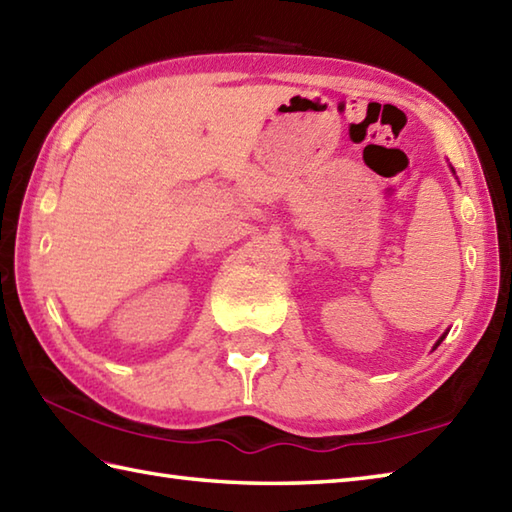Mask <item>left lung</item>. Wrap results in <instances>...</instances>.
Returning <instances> with one entry per match:
<instances>
[{"label":"left lung","mask_w":512,"mask_h":512,"mask_svg":"<svg viewBox=\"0 0 512 512\" xmlns=\"http://www.w3.org/2000/svg\"><path fill=\"white\" fill-rule=\"evenodd\" d=\"M442 339H444V336H442ZM442 339H440V341H442ZM440 341H438V345H440Z\"/></svg>","instance_id":"left-lung-1"}]
</instances>
